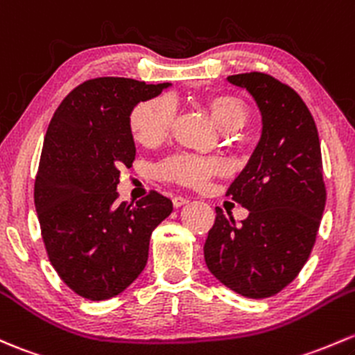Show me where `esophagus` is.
<instances>
[{
    "instance_id": "esophagus-1",
    "label": "esophagus",
    "mask_w": 355,
    "mask_h": 355,
    "mask_svg": "<svg viewBox=\"0 0 355 355\" xmlns=\"http://www.w3.org/2000/svg\"><path fill=\"white\" fill-rule=\"evenodd\" d=\"M185 204H189L187 197H180V196L173 197V206L175 207H182V206H185Z\"/></svg>"
}]
</instances>
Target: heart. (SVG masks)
Here are the masks:
<instances>
[{"instance_id":"heart-1","label":"heart","mask_w":355,"mask_h":355,"mask_svg":"<svg viewBox=\"0 0 355 355\" xmlns=\"http://www.w3.org/2000/svg\"><path fill=\"white\" fill-rule=\"evenodd\" d=\"M216 124L223 130L240 129L248 119L245 100L236 95H212L206 100ZM177 115V103L170 95H159L141 102L130 114V130L134 139L143 146H156L170 132ZM219 158H202L193 155H175L158 166V177L185 187L200 189L216 175L225 171Z\"/></svg>"}]
</instances>
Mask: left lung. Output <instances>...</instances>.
<instances>
[{
    "label": "left lung",
    "instance_id": "left-lung-1",
    "mask_svg": "<svg viewBox=\"0 0 355 355\" xmlns=\"http://www.w3.org/2000/svg\"><path fill=\"white\" fill-rule=\"evenodd\" d=\"M262 114V136L226 196L248 209L236 223L216 207L204 259L241 296L268 297L296 279L315 245L327 190L311 112L293 88L266 73L227 76Z\"/></svg>",
    "mask_w": 355,
    "mask_h": 355
}]
</instances>
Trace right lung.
Segmentation results:
<instances>
[{
	"mask_svg": "<svg viewBox=\"0 0 355 355\" xmlns=\"http://www.w3.org/2000/svg\"><path fill=\"white\" fill-rule=\"evenodd\" d=\"M168 87L95 78L74 88L51 119L33 200L52 267L87 300H110L136 281L153 230L173 211L156 190L136 204L117 200L121 168L136 158L130 112Z\"/></svg>",
	"mask_w": 355,
	"mask_h": 355,
	"instance_id": "right-lung-1",
	"label": "right lung"
}]
</instances>
